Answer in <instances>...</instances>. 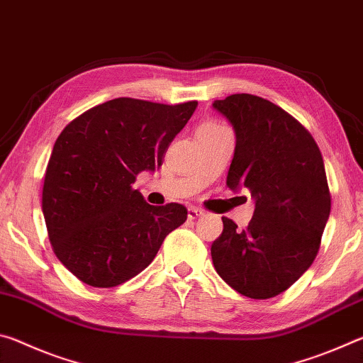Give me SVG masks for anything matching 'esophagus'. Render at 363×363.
Returning <instances> with one entry per match:
<instances>
[{
	"mask_svg": "<svg viewBox=\"0 0 363 363\" xmlns=\"http://www.w3.org/2000/svg\"><path fill=\"white\" fill-rule=\"evenodd\" d=\"M187 216H189V219H196L199 216H201V214H203V211L201 210H199V208H195V206H190L189 210H187Z\"/></svg>",
	"mask_w": 363,
	"mask_h": 363,
	"instance_id": "1",
	"label": "esophagus"
}]
</instances>
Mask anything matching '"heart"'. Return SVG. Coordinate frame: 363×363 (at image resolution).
<instances>
[{
    "mask_svg": "<svg viewBox=\"0 0 363 363\" xmlns=\"http://www.w3.org/2000/svg\"><path fill=\"white\" fill-rule=\"evenodd\" d=\"M203 126H223V125H219V123H216V121H208Z\"/></svg>",
    "mask_w": 363,
    "mask_h": 363,
    "instance_id": "heart-1",
    "label": "heart"
}]
</instances>
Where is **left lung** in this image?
Wrapping results in <instances>:
<instances>
[{
  "mask_svg": "<svg viewBox=\"0 0 363 363\" xmlns=\"http://www.w3.org/2000/svg\"><path fill=\"white\" fill-rule=\"evenodd\" d=\"M213 107L237 136L227 186L248 189L256 201L243 230L223 218V233L211 245L214 269L243 296L274 298L311 267L320 248L331 210L322 153L296 118L259 96L232 94Z\"/></svg>",
  "mask_w": 363,
  "mask_h": 363,
  "instance_id": "1",
  "label": "left lung"
}]
</instances>
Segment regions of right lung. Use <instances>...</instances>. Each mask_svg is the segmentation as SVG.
I'll list each match as a JSON object with an SVG mask.
<instances>
[{
	"label": "right lung",
	"mask_w": 363,
	"mask_h": 363,
	"mask_svg": "<svg viewBox=\"0 0 363 363\" xmlns=\"http://www.w3.org/2000/svg\"><path fill=\"white\" fill-rule=\"evenodd\" d=\"M196 104L118 97L86 110L59 134L41 208L54 255L83 284L112 288L136 277L186 223V206H152L133 184L140 171L162 167Z\"/></svg>",
	"instance_id": "obj_1"
}]
</instances>
